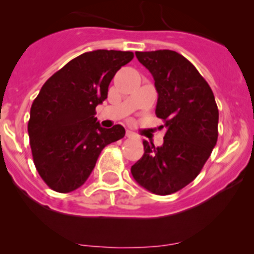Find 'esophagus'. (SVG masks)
Segmentation results:
<instances>
[{
  "instance_id": "esophagus-1",
  "label": "esophagus",
  "mask_w": 254,
  "mask_h": 254,
  "mask_svg": "<svg viewBox=\"0 0 254 254\" xmlns=\"http://www.w3.org/2000/svg\"><path fill=\"white\" fill-rule=\"evenodd\" d=\"M127 136L129 137V139H137V135L135 134V132L130 131V130H127Z\"/></svg>"
}]
</instances>
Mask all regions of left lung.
<instances>
[{
    "label": "left lung",
    "instance_id": "1",
    "mask_svg": "<svg viewBox=\"0 0 254 254\" xmlns=\"http://www.w3.org/2000/svg\"><path fill=\"white\" fill-rule=\"evenodd\" d=\"M135 55L155 79L156 115L167 130L160 147L142 142L145 152L131 175L151 193L168 195L200 173L216 145L219 111L207 82L183 55L173 50Z\"/></svg>",
    "mask_w": 254,
    "mask_h": 254
}]
</instances>
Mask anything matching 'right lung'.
I'll use <instances>...</instances> for the list:
<instances>
[{"label": "right lung", "instance_id": "obj_1", "mask_svg": "<svg viewBox=\"0 0 254 254\" xmlns=\"http://www.w3.org/2000/svg\"><path fill=\"white\" fill-rule=\"evenodd\" d=\"M132 58L131 51L84 53L42 87L30 108L28 134L35 168L53 190L70 193L79 188L102 150L124 137L122 125L104 129L94 115L117 71Z\"/></svg>", "mask_w": 254, "mask_h": 254}]
</instances>
